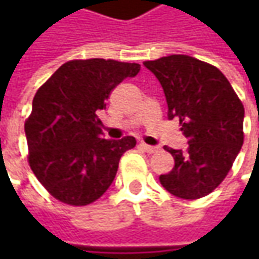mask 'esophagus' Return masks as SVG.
Here are the masks:
<instances>
[{"instance_id":"obj_1","label":"esophagus","mask_w":259,"mask_h":259,"mask_svg":"<svg viewBox=\"0 0 259 259\" xmlns=\"http://www.w3.org/2000/svg\"><path fill=\"white\" fill-rule=\"evenodd\" d=\"M140 148H141V150H144L145 153H150V154H153V153H155V151L158 150L157 147H153V145L145 144V143H140Z\"/></svg>"}]
</instances>
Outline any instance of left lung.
Listing matches in <instances>:
<instances>
[{
  "instance_id": "1",
  "label": "left lung",
  "mask_w": 259,
  "mask_h": 259,
  "mask_svg": "<svg viewBox=\"0 0 259 259\" xmlns=\"http://www.w3.org/2000/svg\"><path fill=\"white\" fill-rule=\"evenodd\" d=\"M144 66L158 79L168 118H179L189 143L186 151L165 145L174 167L160 183L180 199L204 197L224 182L244 144V105L224 73L199 59L171 55Z\"/></svg>"
}]
</instances>
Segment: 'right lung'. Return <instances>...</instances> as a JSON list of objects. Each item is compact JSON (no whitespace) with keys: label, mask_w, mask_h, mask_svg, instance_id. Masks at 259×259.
Instances as JSON below:
<instances>
[{"label":"right lung","mask_w":259,"mask_h":259,"mask_svg":"<svg viewBox=\"0 0 259 259\" xmlns=\"http://www.w3.org/2000/svg\"><path fill=\"white\" fill-rule=\"evenodd\" d=\"M140 72L138 63L112 59L69 60L38 88L25 119L28 164L62 203H94L114 182L119 158L134 137L105 140L96 112L114 88Z\"/></svg>","instance_id":"right-lung-1"}]
</instances>
